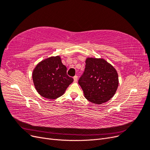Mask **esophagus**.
<instances>
[{
    "instance_id": "34e87169",
    "label": "esophagus",
    "mask_w": 150,
    "mask_h": 150,
    "mask_svg": "<svg viewBox=\"0 0 150 150\" xmlns=\"http://www.w3.org/2000/svg\"><path fill=\"white\" fill-rule=\"evenodd\" d=\"M73 79H74V82H76V81H78V76H76V75L74 76Z\"/></svg>"
}]
</instances>
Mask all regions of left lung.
<instances>
[{
    "instance_id": "obj_1",
    "label": "left lung",
    "mask_w": 150,
    "mask_h": 150,
    "mask_svg": "<svg viewBox=\"0 0 150 150\" xmlns=\"http://www.w3.org/2000/svg\"><path fill=\"white\" fill-rule=\"evenodd\" d=\"M78 83L88 101L102 104L114 96L118 86V75L115 68L103 59L88 58Z\"/></svg>"
}]
</instances>
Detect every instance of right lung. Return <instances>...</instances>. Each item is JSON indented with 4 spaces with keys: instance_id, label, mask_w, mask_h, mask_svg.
Here are the masks:
<instances>
[{
    "instance_id": "right-lung-1",
    "label": "right lung",
    "mask_w": 150,
    "mask_h": 150,
    "mask_svg": "<svg viewBox=\"0 0 150 150\" xmlns=\"http://www.w3.org/2000/svg\"><path fill=\"white\" fill-rule=\"evenodd\" d=\"M33 79L39 94L47 99L61 96L73 82V78L67 74V68L59 56L49 57L39 62L33 71Z\"/></svg>"
}]
</instances>
